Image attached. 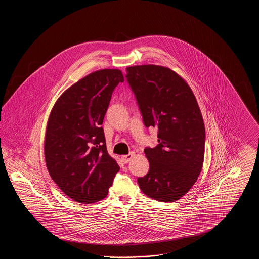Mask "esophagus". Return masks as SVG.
<instances>
[{
    "label": "esophagus",
    "instance_id": "obj_1",
    "mask_svg": "<svg viewBox=\"0 0 259 259\" xmlns=\"http://www.w3.org/2000/svg\"><path fill=\"white\" fill-rule=\"evenodd\" d=\"M133 157H134V153L132 152V153H129V154H127V155H123V156L121 157V159H122L124 163L126 164V163H129L130 161L132 160Z\"/></svg>",
    "mask_w": 259,
    "mask_h": 259
}]
</instances>
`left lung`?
Returning <instances> with one entry per match:
<instances>
[{
	"instance_id": "8db88e82",
	"label": "left lung",
	"mask_w": 259,
	"mask_h": 259,
	"mask_svg": "<svg viewBox=\"0 0 259 259\" xmlns=\"http://www.w3.org/2000/svg\"><path fill=\"white\" fill-rule=\"evenodd\" d=\"M126 72L143 122L158 129L157 146L144 150L149 170L138 184L148 197L177 201L195 184L203 166L206 132L197 101L185 80L168 68L142 65Z\"/></svg>"
}]
</instances>
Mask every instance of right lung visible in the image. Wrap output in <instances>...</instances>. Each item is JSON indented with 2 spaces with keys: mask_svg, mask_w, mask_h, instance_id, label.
I'll return each mask as SVG.
<instances>
[{
  "mask_svg": "<svg viewBox=\"0 0 259 259\" xmlns=\"http://www.w3.org/2000/svg\"><path fill=\"white\" fill-rule=\"evenodd\" d=\"M123 81L116 69L88 74L67 89L50 112L47 167L62 191L78 203L106 197L120 169L108 153L102 124L114 88Z\"/></svg>",
  "mask_w": 259,
  "mask_h": 259,
  "instance_id": "add662e5",
  "label": "right lung"
}]
</instances>
